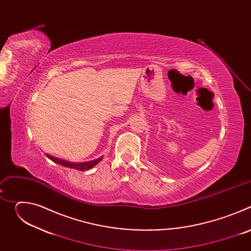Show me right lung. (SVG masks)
I'll use <instances>...</instances> for the list:
<instances>
[{
    "label": "right lung",
    "mask_w": 251,
    "mask_h": 251,
    "mask_svg": "<svg viewBox=\"0 0 251 251\" xmlns=\"http://www.w3.org/2000/svg\"><path fill=\"white\" fill-rule=\"evenodd\" d=\"M46 156L50 159L52 162L56 163V164H59L61 166H64V167H67V168H71V169H75V170H79V171H85V170H89L91 168H93L95 165H97L103 158L100 157L98 159H95L93 161H89V162H83V163H71V162H68V161H64V160H61V159H58V158H55V157H52L49 154H46Z\"/></svg>",
    "instance_id": "add662e5"
}]
</instances>
